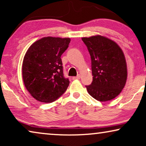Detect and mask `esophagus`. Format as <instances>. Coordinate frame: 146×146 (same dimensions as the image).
I'll return each mask as SVG.
<instances>
[{"label": "esophagus", "mask_w": 146, "mask_h": 146, "mask_svg": "<svg viewBox=\"0 0 146 146\" xmlns=\"http://www.w3.org/2000/svg\"><path fill=\"white\" fill-rule=\"evenodd\" d=\"M80 75H77L76 76H74V77H73V79L74 80H76V79H80Z\"/></svg>", "instance_id": "esophagus-1"}]
</instances>
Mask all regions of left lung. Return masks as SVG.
Here are the masks:
<instances>
[{"mask_svg":"<svg viewBox=\"0 0 146 146\" xmlns=\"http://www.w3.org/2000/svg\"><path fill=\"white\" fill-rule=\"evenodd\" d=\"M91 57L93 80L86 86L88 92L97 100L106 102L117 96L127 80V65L120 47L102 36L82 38Z\"/></svg>","mask_w":146,"mask_h":146,"instance_id":"1","label":"left lung"}]
</instances>
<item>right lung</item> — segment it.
<instances>
[{
	"instance_id": "obj_1",
	"label": "right lung",
	"mask_w": 146,
	"mask_h": 146,
	"mask_svg": "<svg viewBox=\"0 0 146 146\" xmlns=\"http://www.w3.org/2000/svg\"><path fill=\"white\" fill-rule=\"evenodd\" d=\"M70 42L69 38L44 37L26 52L22 68L24 84L36 100L52 102L67 90L70 81L64 76L61 56Z\"/></svg>"
}]
</instances>
